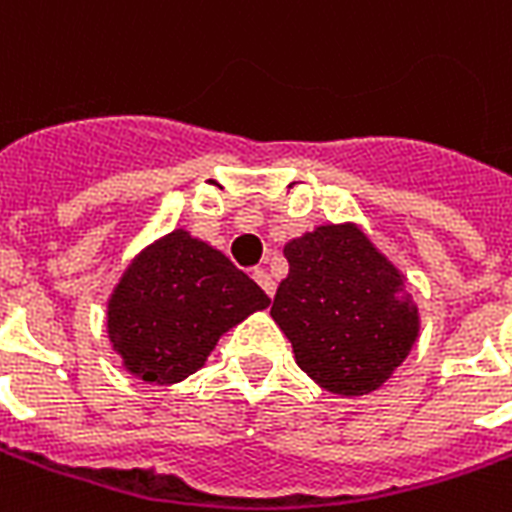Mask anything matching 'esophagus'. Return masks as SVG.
Segmentation results:
<instances>
[{"instance_id": "1", "label": "esophagus", "mask_w": 512, "mask_h": 512, "mask_svg": "<svg viewBox=\"0 0 512 512\" xmlns=\"http://www.w3.org/2000/svg\"><path fill=\"white\" fill-rule=\"evenodd\" d=\"M252 278H255L257 286H260V289H263L268 297H273V294H276V281H273V276H270L268 270L255 268V270H252Z\"/></svg>"}]
</instances>
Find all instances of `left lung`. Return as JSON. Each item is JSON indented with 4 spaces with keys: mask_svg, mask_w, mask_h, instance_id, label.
Instances as JSON below:
<instances>
[{
    "mask_svg": "<svg viewBox=\"0 0 512 512\" xmlns=\"http://www.w3.org/2000/svg\"><path fill=\"white\" fill-rule=\"evenodd\" d=\"M289 276L270 315L297 365L334 394L384 384L418 336V307L400 270L355 226H321L284 247Z\"/></svg>",
    "mask_w": 512,
    "mask_h": 512,
    "instance_id": "left-lung-1",
    "label": "left lung"
}]
</instances>
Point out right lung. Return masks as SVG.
<instances>
[{"mask_svg":"<svg viewBox=\"0 0 512 512\" xmlns=\"http://www.w3.org/2000/svg\"><path fill=\"white\" fill-rule=\"evenodd\" d=\"M268 305V294L226 255L173 231L128 265L107 328L134 376L176 384L205 365L220 334Z\"/></svg>","mask_w":512,"mask_h":512,"instance_id":"obj_1","label":"right lung"}]
</instances>
